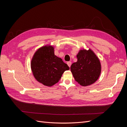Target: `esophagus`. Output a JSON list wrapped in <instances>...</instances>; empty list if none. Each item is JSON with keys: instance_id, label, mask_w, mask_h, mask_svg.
Masks as SVG:
<instances>
[{"instance_id": "obj_1", "label": "esophagus", "mask_w": 127, "mask_h": 127, "mask_svg": "<svg viewBox=\"0 0 127 127\" xmlns=\"http://www.w3.org/2000/svg\"><path fill=\"white\" fill-rule=\"evenodd\" d=\"M67 64H68V66L69 67H70L71 64V61H68V62H67Z\"/></svg>"}]
</instances>
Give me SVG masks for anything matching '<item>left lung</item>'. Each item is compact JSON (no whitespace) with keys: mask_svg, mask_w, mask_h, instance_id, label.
I'll return each instance as SVG.
<instances>
[{"mask_svg":"<svg viewBox=\"0 0 127 127\" xmlns=\"http://www.w3.org/2000/svg\"><path fill=\"white\" fill-rule=\"evenodd\" d=\"M77 61L73 63L70 70L76 81L83 86L90 85L99 78L101 65L98 57L92 50H80L77 55Z\"/></svg>","mask_w":127,"mask_h":127,"instance_id":"1","label":"left lung"}]
</instances>
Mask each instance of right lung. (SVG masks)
Listing matches in <instances>:
<instances>
[{
  "label": "right lung",
  "instance_id": "right-lung-1",
  "mask_svg": "<svg viewBox=\"0 0 127 127\" xmlns=\"http://www.w3.org/2000/svg\"><path fill=\"white\" fill-rule=\"evenodd\" d=\"M54 51L52 45L43 46L34 53L31 63L34 78L48 87L58 82L63 73L69 69L61 58L55 55Z\"/></svg>",
  "mask_w": 127,
  "mask_h": 127
}]
</instances>
